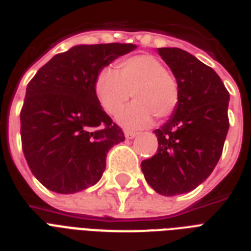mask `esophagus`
<instances>
[{"instance_id":"esophagus-1","label":"esophagus","mask_w":251,"mask_h":251,"mask_svg":"<svg viewBox=\"0 0 251 251\" xmlns=\"http://www.w3.org/2000/svg\"><path fill=\"white\" fill-rule=\"evenodd\" d=\"M135 137H137V133H135V131H129V130H126L125 131L126 139H133V138Z\"/></svg>"}]
</instances>
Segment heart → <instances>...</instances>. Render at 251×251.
<instances>
[{"label": "heart", "mask_w": 251, "mask_h": 251, "mask_svg": "<svg viewBox=\"0 0 251 251\" xmlns=\"http://www.w3.org/2000/svg\"><path fill=\"white\" fill-rule=\"evenodd\" d=\"M95 92L106 113L117 114L133 96L135 101L120 114L122 125L133 129L146 127L169 117L179 101L176 76L152 54H138L122 60L117 72L104 68L95 80Z\"/></svg>", "instance_id": "b5f03b06"}]
</instances>
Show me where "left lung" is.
<instances>
[{
    "label": "left lung",
    "instance_id": "8db88e82",
    "mask_svg": "<svg viewBox=\"0 0 251 251\" xmlns=\"http://www.w3.org/2000/svg\"><path fill=\"white\" fill-rule=\"evenodd\" d=\"M178 82L179 101L153 133L159 147L142 161L146 181L161 195L183 194L202 183L222 156L229 129V92L215 73L178 48H157Z\"/></svg>",
    "mask_w": 251,
    "mask_h": 251
}]
</instances>
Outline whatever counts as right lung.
<instances>
[{
  "instance_id": "right-lung-1",
  "label": "right lung",
  "mask_w": 251,
  "mask_h": 251,
  "mask_svg": "<svg viewBox=\"0 0 251 251\" xmlns=\"http://www.w3.org/2000/svg\"><path fill=\"white\" fill-rule=\"evenodd\" d=\"M135 48L76 45L56 54L29 80L21 110L22 149L47 189L73 194L101 178L106 153L125 135L102 110L95 80L101 69Z\"/></svg>"
}]
</instances>
